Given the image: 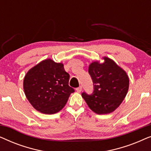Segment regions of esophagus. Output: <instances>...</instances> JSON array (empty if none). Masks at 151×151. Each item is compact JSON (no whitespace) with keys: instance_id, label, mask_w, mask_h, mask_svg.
I'll return each mask as SVG.
<instances>
[{"instance_id":"34e87169","label":"esophagus","mask_w":151,"mask_h":151,"mask_svg":"<svg viewBox=\"0 0 151 151\" xmlns=\"http://www.w3.org/2000/svg\"><path fill=\"white\" fill-rule=\"evenodd\" d=\"M82 87L81 86H79V87H78L77 88H76V91H77L78 93H80V92L82 91Z\"/></svg>"}]
</instances>
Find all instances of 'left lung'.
I'll use <instances>...</instances> for the list:
<instances>
[{
    "instance_id": "left-lung-1",
    "label": "left lung",
    "mask_w": 151,
    "mask_h": 151,
    "mask_svg": "<svg viewBox=\"0 0 151 151\" xmlns=\"http://www.w3.org/2000/svg\"><path fill=\"white\" fill-rule=\"evenodd\" d=\"M103 63L92 62L88 67L94 91L91 96L82 93V96L91 110L99 115L109 114L119 107L127 96L129 78L127 72L109 58L104 56Z\"/></svg>"
}]
</instances>
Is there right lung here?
I'll return each mask as SVG.
<instances>
[{"label": "right lung", "mask_w": 151, "mask_h": 151, "mask_svg": "<svg viewBox=\"0 0 151 151\" xmlns=\"http://www.w3.org/2000/svg\"><path fill=\"white\" fill-rule=\"evenodd\" d=\"M69 74L64 65L45 59L29 70L23 80L26 98L32 106L44 114H54L65 106L74 92L69 86Z\"/></svg>", "instance_id": "obj_1"}]
</instances>
